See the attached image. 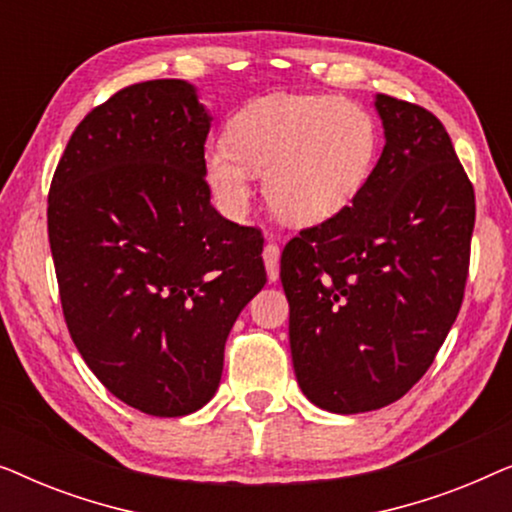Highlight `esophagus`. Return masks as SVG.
Segmentation results:
<instances>
[{"instance_id":"34e87169","label":"esophagus","mask_w":512,"mask_h":512,"mask_svg":"<svg viewBox=\"0 0 512 512\" xmlns=\"http://www.w3.org/2000/svg\"><path fill=\"white\" fill-rule=\"evenodd\" d=\"M263 263H265V270H268L270 282H277V279H279V244L277 242L265 244V247H263Z\"/></svg>"}]
</instances>
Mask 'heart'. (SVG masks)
<instances>
[{
	"label": "heart",
	"mask_w": 512,
	"mask_h": 512,
	"mask_svg": "<svg viewBox=\"0 0 512 512\" xmlns=\"http://www.w3.org/2000/svg\"><path fill=\"white\" fill-rule=\"evenodd\" d=\"M228 144L207 146L205 179L228 216H244L256 174L279 219L312 226L338 214L366 184L377 125L361 102L328 95H268L230 118Z\"/></svg>",
	"instance_id": "obj_1"
}]
</instances>
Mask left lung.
I'll list each match as a JSON object with an SVG mask.
<instances>
[{
    "instance_id": "8db88e82",
    "label": "left lung",
    "mask_w": 512,
    "mask_h": 512,
    "mask_svg": "<svg viewBox=\"0 0 512 512\" xmlns=\"http://www.w3.org/2000/svg\"><path fill=\"white\" fill-rule=\"evenodd\" d=\"M384 151L352 205L282 251L291 359L303 394L340 415L408 394L457 319L475 193L431 111L375 97Z\"/></svg>"
}]
</instances>
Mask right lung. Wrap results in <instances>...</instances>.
<instances>
[{
    "instance_id": "1",
    "label": "right lung",
    "mask_w": 512,
    "mask_h": 512,
    "mask_svg": "<svg viewBox=\"0 0 512 512\" xmlns=\"http://www.w3.org/2000/svg\"><path fill=\"white\" fill-rule=\"evenodd\" d=\"M209 125L191 83H135L76 125L48 191L69 335L111 394L153 417L216 394L230 328L265 284L261 230L209 202Z\"/></svg>"
}]
</instances>
